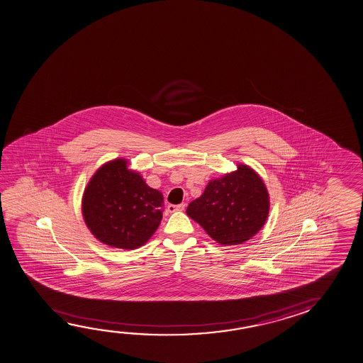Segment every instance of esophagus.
Instances as JSON below:
<instances>
[{
    "label": "esophagus",
    "mask_w": 363,
    "mask_h": 363,
    "mask_svg": "<svg viewBox=\"0 0 363 363\" xmlns=\"http://www.w3.org/2000/svg\"><path fill=\"white\" fill-rule=\"evenodd\" d=\"M186 203H179V205H168L167 210L169 212L184 211Z\"/></svg>",
    "instance_id": "1"
}]
</instances>
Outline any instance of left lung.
I'll return each instance as SVG.
<instances>
[{
	"label": "left lung",
	"mask_w": 363,
	"mask_h": 363,
	"mask_svg": "<svg viewBox=\"0 0 363 363\" xmlns=\"http://www.w3.org/2000/svg\"><path fill=\"white\" fill-rule=\"evenodd\" d=\"M269 194L252 168L238 164L234 172L211 179L186 213L221 245H239L262 230L269 215Z\"/></svg>",
	"instance_id": "left-lung-1"
}]
</instances>
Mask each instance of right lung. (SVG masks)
Returning <instances> with one entry per match:
<instances>
[{"label": "right lung", "instance_id": "add662e5", "mask_svg": "<svg viewBox=\"0 0 363 363\" xmlns=\"http://www.w3.org/2000/svg\"><path fill=\"white\" fill-rule=\"evenodd\" d=\"M84 221L95 239L106 245L133 250L145 245L158 229L163 195L145 184L128 162H106L84 191Z\"/></svg>", "mask_w": 363, "mask_h": 363}]
</instances>
